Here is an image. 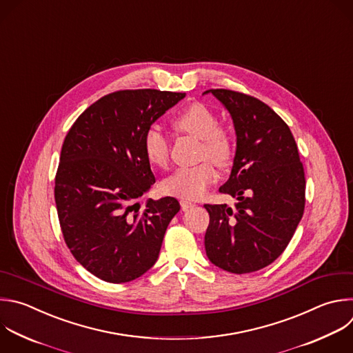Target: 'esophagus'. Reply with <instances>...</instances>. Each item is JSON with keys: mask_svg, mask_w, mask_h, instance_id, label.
I'll return each mask as SVG.
<instances>
[{"mask_svg": "<svg viewBox=\"0 0 353 353\" xmlns=\"http://www.w3.org/2000/svg\"><path fill=\"white\" fill-rule=\"evenodd\" d=\"M180 205H181V209H183V210H187V209H191V208L195 206L194 202L187 201V199H181V201H180Z\"/></svg>", "mask_w": 353, "mask_h": 353, "instance_id": "1", "label": "esophagus"}]
</instances>
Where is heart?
<instances>
[{"label":"heart","mask_w":353,"mask_h":353,"mask_svg":"<svg viewBox=\"0 0 353 353\" xmlns=\"http://www.w3.org/2000/svg\"><path fill=\"white\" fill-rule=\"evenodd\" d=\"M176 129L201 140L199 158H208L219 166H225L232 155L230 134L219 126L216 113L201 102L185 106L174 121ZM143 148L148 162L157 168L169 163L170 147L168 137L157 128H150L143 137ZM212 162L177 169L168 177L162 190L168 195L184 199L201 198L209 185L217 180V170Z\"/></svg>","instance_id":"b5f03b06"}]
</instances>
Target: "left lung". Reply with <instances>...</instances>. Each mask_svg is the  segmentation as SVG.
<instances>
[{"mask_svg":"<svg viewBox=\"0 0 353 353\" xmlns=\"http://www.w3.org/2000/svg\"><path fill=\"white\" fill-rule=\"evenodd\" d=\"M230 112L237 150L228 180L219 188L239 202L205 205L209 261L244 274L274 262L287 248L305 209V172L294 136L281 117L255 97L208 90Z\"/></svg>","mask_w":353,"mask_h":353,"instance_id":"left-lung-1","label":"left lung"}]
</instances>
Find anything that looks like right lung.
I'll return each instance as SVG.
<instances>
[{
	"instance_id": "1",
	"label": "right lung",
	"mask_w": 353,
	"mask_h": 353,
	"mask_svg": "<svg viewBox=\"0 0 353 353\" xmlns=\"http://www.w3.org/2000/svg\"><path fill=\"white\" fill-rule=\"evenodd\" d=\"M185 92L152 88L110 92L90 105L68 132L55 176L65 243L95 277L129 283L157 262L180 203L137 201L155 183L143 137Z\"/></svg>"
}]
</instances>
